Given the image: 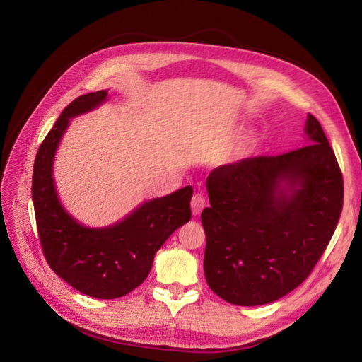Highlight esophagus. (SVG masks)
<instances>
[{
  "instance_id": "obj_1",
  "label": "esophagus",
  "mask_w": 362,
  "mask_h": 362,
  "mask_svg": "<svg viewBox=\"0 0 362 362\" xmlns=\"http://www.w3.org/2000/svg\"><path fill=\"white\" fill-rule=\"evenodd\" d=\"M190 205H192L193 214H199V213L204 210V208H205V205H206V199L204 198V196H202L201 193H196V194H193Z\"/></svg>"
}]
</instances>
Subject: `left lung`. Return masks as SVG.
<instances>
[{"mask_svg": "<svg viewBox=\"0 0 362 362\" xmlns=\"http://www.w3.org/2000/svg\"><path fill=\"white\" fill-rule=\"evenodd\" d=\"M305 133V146L243 158L208 175L204 272L229 303L264 305L288 294L331 242L343 210V175L313 115Z\"/></svg>", "mask_w": 362, "mask_h": 362, "instance_id": "8db88e82", "label": "left lung"}]
</instances>
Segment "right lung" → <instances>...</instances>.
<instances>
[{
    "label": "right lung",
    "mask_w": 362,
    "mask_h": 362,
    "mask_svg": "<svg viewBox=\"0 0 362 362\" xmlns=\"http://www.w3.org/2000/svg\"><path fill=\"white\" fill-rule=\"evenodd\" d=\"M107 100V90L81 95L57 119L39 146L31 196L43 255L71 287L96 299H116L149 275L157 250L192 217V185L151 199L107 228L80 225L62 206L52 180V160L69 119Z\"/></svg>",
    "instance_id": "1"
}]
</instances>
